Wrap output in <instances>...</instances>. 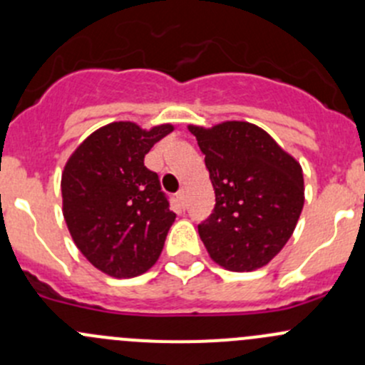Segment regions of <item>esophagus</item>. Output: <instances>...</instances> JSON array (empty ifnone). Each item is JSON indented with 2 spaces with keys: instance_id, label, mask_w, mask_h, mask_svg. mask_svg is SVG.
<instances>
[{
  "instance_id": "obj_1",
  "label": "esophagus",
  "mask_w": 365,
  "mask_h": 365,
  "mask_svg": "<svg viewBox=\"0 0 365 365\" xmlns=\"http://www.w3.org/2000/svg\"><path fill=\"white\" fill-rule=\"evenodd\" d=\"M176 200H178V203L182 205V208H185V206H187V200H185V190H178V192H176Z\"/></svg>"
}]
</instances>
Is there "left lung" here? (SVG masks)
<instances>
[{
    "label": "left lung",
    "instance_id": "8db88e82",
    "mask_svg": "<svg viewBox=\"0 0 365 365\" xmlns=\"http://www.w3.org/2000/svg\"><path fill=\"white\" fill-rule=\"evenodd\" d=\"M189 130L215 190L213 212L197 226L206 251L231 272L264 267L289 240L304 208L300 164L247 121Z\"/></svg>",
    "mask_w": 365,
    "mask_h": 365
}]
</instances>
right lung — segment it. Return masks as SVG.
<instances>
[{"label": "right lung", "instance_id": "add662e5", "mask_svg": "<svg viewBox=\"0 0 365 365\" xmlns=\"http://www.w3.org/2000/svg\"><path fill=\"white\" fill-rule=\"evenodd\" d=\"M173 132L114 121L88 135L61 175L63 217L77 249L116 279L145 274L159 259L176 213L145 155Z\"/></svg>", "mask_w": 365, "mask_h": 365}]
</instances>
